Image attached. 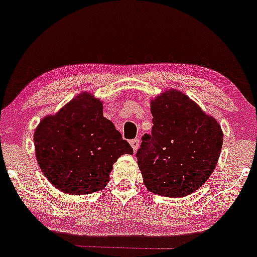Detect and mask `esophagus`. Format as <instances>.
I'll return each mask as SVG.
<instances>
[{"label":"esophagus","mask_w":257,"mask_h":257,"mask_svg":"<svg viewBox=\"0 0 257 257\" xmlns=\"http://www.w3.org/2000/svg\"><path fill=\"white\" fill-rule=\"evenodd\" d=\"M139 144H140V141H139V139H134V140L131 141V145H132V147H133V150H134V152L138 151Z\"/></svg>","instance_id":"1"}]
</instances>
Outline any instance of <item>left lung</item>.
Returning <instances> with one entry per match:
<instances>
[{"instance_id": "obj_1", "label": "left lung", "mask_w": 257, "mask_h": 257, "mask_svg": "<svg viewBox=\"0 0 257 257\" xmlns=\"http://www.w3.org/2000/svg\"><path fill=\"white\" fill-rule=\"evenodd\" d=\"M150 105L152 133L144 135L137 152L144 184L159 196H188L213 174L222 149V129L180 90L163 91Z\"/></svg>"}]
</instances>
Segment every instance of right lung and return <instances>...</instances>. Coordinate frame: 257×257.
Listing matches in <instances>:
<instances>
[{
    "label": "right lung",
    "mask_w": 257,
    "mask_h": 257,
    "mask_svg": "<svg viewBox=\"0 0 257 257\" xmlns=\"http://www.w3.org/2000/svg\"><path fill=\"white\" fill-rule=\"evenodd\" d=\"M102 112V101L83 91L35 129L38 166L61 192L81 196L104 190L117 159L133 155L132 146Z\"/></svg>",
    "instance_id": "obj_1"
}]
</instances>
